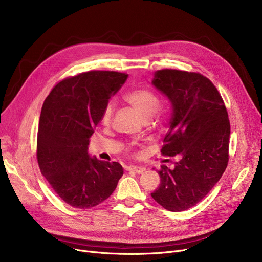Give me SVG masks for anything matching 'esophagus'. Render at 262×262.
<instances>
[{
	"label": "esophagus",
	"mask_w": 262,
	"mask_h": 262,
	"mask_svg": "<svg viewBox=\"0 0 262 262\" xmlns=\"http://www.w3.org/2000/svg\"><path fill=\"white\" fill-rule=\"evenodd\" d=\"M126 171H130V172H135L137 174H142L145 169L144 168H141V167H138V166H129L126 168Z\"/></svg>",
	"instance_id": "obj_1"
}]
</instances>
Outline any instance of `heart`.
Instances as JSON below:
<instances>
[{"instance_id": "obj_1", "label": "heart", "mask_w": 262, "mask_h": 262, "mask_svg": "<svg viewBox=\"0 0 262 262\" xmlns=\"http://www.w3.org/2000/svg\"><path fill=\"white\" fill-rule=\"evenodd\" d=\"M125 100L139 113L144 121H149L152 119L157 114L160 106L157 94L147 88L133 90L125 95ZM114 113L115 103L114 101H110L105 106L102 114V121L104 124H109L112 122Z\"/></svg>"}]
</instances>
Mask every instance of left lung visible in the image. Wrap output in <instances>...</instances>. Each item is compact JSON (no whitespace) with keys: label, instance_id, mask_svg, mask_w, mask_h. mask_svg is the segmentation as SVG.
<instances>
[{"label":"left lung","instance_id":"8db88e82","mask_svg":"<svg viewBox=\"0 0 262 262\" xmlns=\"http://www.w3.org/2000/svg\"><path fill=\"white\" fill-rule=\"evenodd\" d=\"M152 84L172 107L161 154L181 159L173 169L161 166L160 185L150 195L167 210L184 211L209 193L227 167V109L211 80L201 73L162 69Z\"/></svg>","mask_w":262,"mask_h":262}]
</instances>
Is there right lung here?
Returning a JSON list of instances; mask_svg holds the SVG:
<instances>
[{
	"label": "right lung",
	"mask_w": 262,
	"mask_h": 262,
	"mask_svg": "<svg viewBox=\"0 0 262 262\" xmlns=\"http://www.w3.org/2000/svg\"><path fill=\"white\" fill-rule=\"evenodd\" d=\"M127 76L88 71L67 77L52 89L41 109L37 136L41 174L74 208H92L107 200L123 175L119 162L91 158L87 149L108 100Z\"/></svg>",
	"instance_id": "right-lung-1"
}]
</instances>
